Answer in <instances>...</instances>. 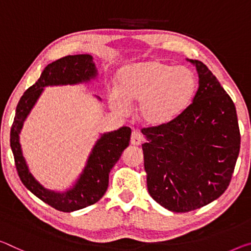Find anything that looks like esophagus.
Returning a JSON list of instances; mask_svg holds the SVG:
<instances>
[{
    "label": "esophagus",
    "mask_w": 251,
    "mask_h": 251,
    "mask_svg": "<svg viewBox=\"0 0 251 251\" xmlns=\"http://www.w3.org/2000/svg\"><path fill=\"white\" fill-rule=\"evenodd\" d=\"M144 141L142 135L137 132V130H134L132 133V136H130V144L132 145H141L142 142Z\"/></svg>",
    "instance_id": "1"
}]
</instances>
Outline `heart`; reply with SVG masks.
I'll use <instances>...</instances> for the list:
<instances>
[{"instance_id":"1","label":"heart","mask_w":251,"mask_h":251,"mask_svg":"<svg viewBox=\"0 0 251 251\" xmlns=\"http://www.w3.org/2000/svg\"><path fill=\"white\" fill-rule=\"evenodd\" d=\"M194 74L186 67H173L160 61L128 66L119 74L118 92L110 96L119 114L128 111L127 102H140V116L150 126L173 122L186 109L196 94Z\"/></svg>"}]
</instances>
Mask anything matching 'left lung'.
<instances>
[{"instance_id": "obj_1", "label": "left lung", "mask_w": 251, "mask_h": 251, "mask_svg": "<svg viewBox=\"0 0 251 251\" xmlns=\"http://www.w3.org/2000/svg\"><path fill=\"white\" fill-rule=\"evenodd\" d=\"M199 88L180 116L142 128L147 190L158 204L189 212L209 204L229 186L240 151L236 107L203 62Z\"/></svg>"}]
</instances>
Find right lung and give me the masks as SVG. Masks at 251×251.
<instances>
[{"instance_id": "right-lung-1", "label": "right lung", "mask_w": 251, "mask_h": 251, "mask_svg": "<svg viewBox=\"0 0 251 251\" xmlns=\"http://www.w3.org/2000/svg\"><path fill=\"white\" fill-rule=\"evenodd\" d=\"M97 70L90 54L67 55L48 65L38 81L27 88L20 98L13 124L11 127L10 143L20 180L35 197L62 212H73L96 203L108 188L109 172L116 164L127 146L132 130L123 126L114 132L102 134L95 144L80 176L73 188L66 192H54L40 184L30 173L22 155L19 134L23 122L41 95L43 87L57 85H75L89 81L96 77Z\"/></svg>"}]
</instances>
